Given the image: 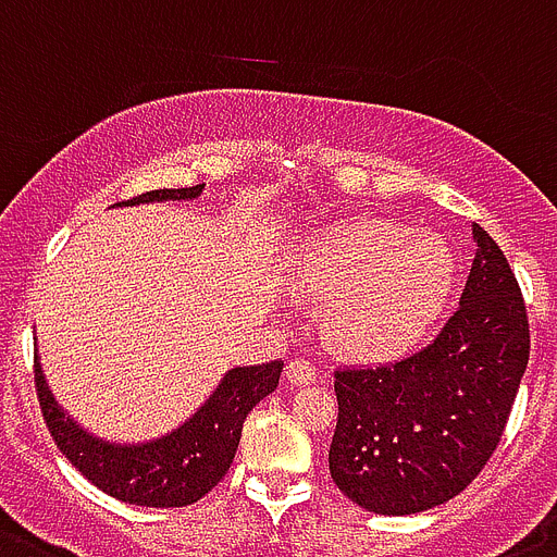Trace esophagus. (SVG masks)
<instances>
[{"instance_id": "obj_1", "label": "esophagus", "mask_w": 557, "mask_h": 557, "mask_svg": "<svg viewBox=\"0 0 557 557\" xmlns=\"http://www.w3.org/2000/svg\"><path fill=\"white\" fill-rule=\"evenodd\" d=\"M286 380L292 385H311L317 380V368L311 359L300 357V359H292L286 366Z\"/></svg>"}]
</instances>
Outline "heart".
I'll use <instances>...</instances> for the list:
<instances>
[{
	"label": "heart",
	"instance_id": "obj_1",
	"mask_svg": "<svg viewBox=\"0 0 557 557\" xmlns=\"http://www.w3.org/2000/svg\"><path fill=\"white\" fill-rule=\"evenodd\" d=\"M297 286L329 302V334L354 357H387L436 317L453 280L445 240L382 218L331 226L308 243Z\"/></svg>",
	"mask_w": 557,
	"mask_h": 557
}]
</instances>
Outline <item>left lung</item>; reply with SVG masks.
Returning <instances> with one entry per match:
<instances>
[{
  "mask_svg": "<svg viewBox=\"0 0 557 557\" xmlns=\"http://www.w3.org/2000/svg\"><path fill=\"white\" fill-rule=\"evenodd\" d=\"M459 308L433 343L382 366H339L331 479L380 516L450 502L502 442L530 359V322L498 243L475 223Z\"/></svg>",
  "mask_w": 557,
  "mask_h": 557,
  "instance_id": "obj_1",
  "label": "left lung"
}]
</instances>
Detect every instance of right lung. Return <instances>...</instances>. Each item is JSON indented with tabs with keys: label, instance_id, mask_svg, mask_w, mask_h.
I'll use <instances>...</instances> for the list:
<instances>
[{
	"label": "right lung",
	"instance_id": "1",
	"mask_svg": "<svg viewBox=\"0 0 557 557\" xmlns=\"http://www.w3.org/2000/svg\"><path fill=\"white\" fill-rule=\"evenodd\" d=\"M200 191L203 184L186 189H152L121 203L133 207L149 200H191ZM33 362L41 416L64 459L98 490L138 507H186L218 487L235 459L246 416L277 387L283 371V359L232 368L189 422L147 445H112L90 436L55 405L39 357H33Z\"/></svg>",
	"mask_w": 557,
	"mask_h": 557
}]
</instances>
